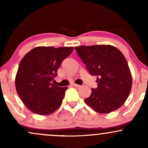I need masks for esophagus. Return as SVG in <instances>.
Masks as SVG:
<instances>
[{
	"mask_svg": "<svg viewBox=\"0 0 148 148\" xmlns=\"http://www.w3.org/2000/svg\"><path fill=\"white\" fill-rule=\"evenodd\" d=\"M72 86H74V87H75V88H80L81 86H80V85H78V84H72Z\"/></svg>",
	"mask_w": 148,
	"mask_h": 148,
	"instance_id": "1",
	"label": "esophagus"
}]
</instances>
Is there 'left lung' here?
Wrapping results in <instances>:
<instances>
[{
	"label": "left lung",
	"instance_id": "obj_1",
	"mask_svg": "<svg viewBox=\"0 0 148 148\" xmlns=\"http://www.w3.org/2000/svg\"><path fill=\"white\" fill-rule=\"evenodd\" d=\"M78 56L92 76H97V88H92L86 102L99 113H108L122 106L130 95L132 78L122 52L111 45L76 47Z\"/></svg>",
	"mask_w": 148,
	"mask_h": 148
}]
</instances>
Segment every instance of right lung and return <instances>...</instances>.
I'll list each match as a JSON object with an SVG mask.
<instances>
[{"mask_svg":"<svg viewBox=\"0 0 148 148\" xmlns=\"http://www.w3.org/2000/svg\"><path fill=\"white\" fill-rule=\"evenodd\" d=\"M74 50L71 47H35L23 58L15 85L24 104L33 113L48 115L62 103L67 87L51 84L62 62Z\"/></svg>","mask_w":148,"mask_h":148,"instance_id":"right-lung-1","label":"right lung"}]
</instances>
